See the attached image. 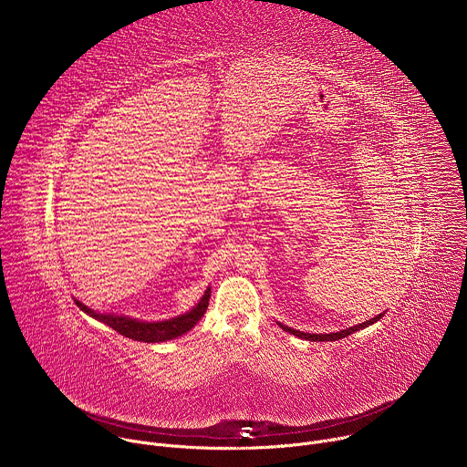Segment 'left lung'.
Here are the masks:
<instances>
[{
  "mask_svg": "<svg viewBox=\"0 0 467 467\" xmlns=\"http://www.w3.org/2000/svg\"><path fill=\"white\" fill-rule=\"evenodd\" d=\"M382 317V314H379V316H375V317H371V319H366L364 323H360V325H355V327H349V328H346V330H340V332H330V335H310V332H301V330H296V328H290V327H286V325H281L286 332H290V335H296L297 338H303V340H310V342H335V340H342V338H346V337H349V335H353L355 330H360V328H364V327H368V325H371V323H375V321H379Z\"/></svg>",
  "mask_w": 467,
  "mask_h": 467,
  "instance_id": "obj_1",
  "label": "left lung"
}]
</instances>
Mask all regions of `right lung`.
Returning <instances> with one entry per match:
<instances>
[{
    "label": "right lung",
    "mask_w": 467,
    "mask_h": 467,
    "mask_svg": "<svg viewBox=\"0 0 467 467\" xmlns=\"http://www.w3.org/2000/svg\"><path fill=\"white\" fill-rule=\"evenodd\" d=\"M209 299H211V288L205 292V296L202 297V301L197 303V306H193L190 312L177 316L173 319H166V321H155V323H148V321H139V319H130L125 316H114V314H99L88 306H85L83 303L76 301V305L87 312L88 316H92L98 321H103L105 325L112 327L116 332H119L121 337L137 340V342H148V344H157V342H166V340H173L184 332H188L199 319L203 317V314L207 312L209 306Z\"/></svg>",
    "instance_id": "obj_1"
}]
</instances>
